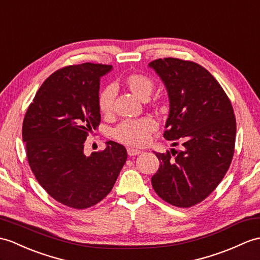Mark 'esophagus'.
<instances>
[{
	"label": "esophagus",
	"instance_id": "esophagus-1",
	"mask_svg": "<svg viewBox=\"0 0 260 260\" xmlns=\"http://www.w3.org/2000/svg\"><path fill=\"white\" fill-rule=\"evenodd\" d=\"M142 152L140 149H136V148H132V147H128L127 148V154L129 156H136V155H140Z\"/></svg>",
	"mask_w": 260,
	"mask_h": 260
}]
</instances>
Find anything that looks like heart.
I'll return each mask as SVG.
<instances>
[{
    "instance_id": "b5f03b06",
    "label": "heart",
    "mask_w": 260,
    "mask_h": 260,
    "mask_svg": "<svg viewBox=\"0 0 260 260\" xmlns=\"http://www.w3.org/2000/svg\"><path fill=\"white\" fill-rule=\"evenodd\" d=\"M124 85L137 99L146 101L154 89V82L142 74H132L125 78ZM115 89L112 85L103 88L99 94V108L102 114L110 115L113 110ZM156 128V122L150 117L128 120L120 124L115 129V137L129 146H144L148 142L150 133Z\"/></svg>"
}]
</instances>
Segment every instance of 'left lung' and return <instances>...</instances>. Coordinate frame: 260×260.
Returning <instances> with one entry per match:
<instances>
[{
    "label": "left lung",
    "instance_id": "1",
    "mask_svg": "<svg viewBox=\"0 0 260 260\" xmlns=\"http://www.w3.org/2000/svg\"><path fill=\"white\" fill-rule=\"evenodd\" d=\"M148 66L164 83L170 101L164 137L173 146H184L167 154L154 152L160 165L152 177L153 188L173 206H194L212 194L232 162L233 106L219 83L197 63L167 57Z\"/></svg>",
    "mask_w": 260,
    "mask_h": 260
}]
</instances>
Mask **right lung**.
<instances>
[{
    "instance_id": "add662e5",
    "label": "right lung",
    "mask_w": 260,
    "mask_h": 260,
    "mask_svg": "<svg viewBox=\"0 0 260 260\" xmlns=\"http://www.w3.org/2000/svg\"><path fill=\"white\" fill-rule=\"evenodd\" d=\"M112 70L83 63L56 71L42 84L23 120L35 178L48 195L72 208H88L105 198L127 159L126 148L113 141L102 152L84 154V142L101 122V77Z\"/></svg>"
}]
</instances>
